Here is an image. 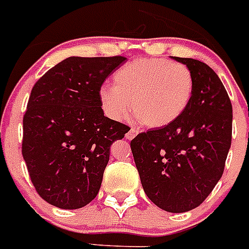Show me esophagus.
Segmentation results:
<instances>
[{
    "label": "esophagus",
    "mask_w": 249,
    "mask_h": 249,
    "mask_svg": "<svg viewBox=\"0 0 249 249\" xmlns=\"http://www.w3.org/2000/svg\"><path fill=\"white\" fill-rule=\"evenodd\" d=\"M138 133H139V131H138L137 129L131 128L130 130H129L128 133H126V134H125V137H126V139H129V141H131V139H133V138L137 137Z\"/></svg>",
    "instance_id": "esophagus-1"
}]
</instances>
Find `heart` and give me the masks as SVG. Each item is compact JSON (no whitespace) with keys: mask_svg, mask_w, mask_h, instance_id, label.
Here are the masks:
<instances>
[{"mask_svg":"<svg viewBox=\"0 0 249 249\" xmlns=\"http://www.w3.org/2000/svg\"><path fill=\"white\" fill-rule=\"evenodd\" d=\"M114 83L99 92L106 116L124 120L131 105L135 120L152 129L175 123L189 107L195 86L187 67L164 58L133 60L115 72Z\"/></svg>","mask_w":249,"mask_h":249,"instance_id":"1","label":"heart"}]
</instances>
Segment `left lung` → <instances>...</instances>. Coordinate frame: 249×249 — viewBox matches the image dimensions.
<instances>
[{
    "label": "left lung",
    "mask_w": 249,
    "mask_h": 249,
    "mask_svg": "<svg viewBox=\"0 0 249 249\" xmlns=\"http://www.w3.org/2000/svg\"><path fill=\"white\" fill-rule=\"evenodd\" d=\"M194 76L189 107L175 123L130 142L149 200L170 213L197 208L224 172L231 144L233 108L216 73L200 60L173 57Z\"/></svg>",
    "instance_id": "left-lung-1"
}]
</instances>
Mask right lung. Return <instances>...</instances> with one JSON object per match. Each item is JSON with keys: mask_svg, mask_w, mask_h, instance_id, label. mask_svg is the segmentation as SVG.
<instances>
[{"mask_svg": "<svg viewBox=\"0 0 249 249\" xmlns=\"http://www.w3.org/2000/svg\"><path fill=\"white\" fill-rule=\"evenodd\" d=\"M124 57H70L31 89L22 119L21 152L41 199L79 209L95 199L110 147L130 130L104 116L99 92Z\"/></svg>", "mask_w": 249, "mask_h": 249, "instance_id": "1", "label": "right lung"}]
</instances>
